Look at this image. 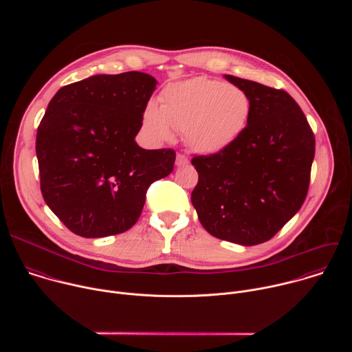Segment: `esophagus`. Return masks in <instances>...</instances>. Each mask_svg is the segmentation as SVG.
I'll return each instance as SVG.
<instances>
[{
    "label": "esophagus",
    "mask_w": 352,
    "mask_h": 352,
    "mask_svg": "<svg viewBox=\"0 0 352 352\" xmlns=\"http://www.w3.org/2000/svg\"><path fill=\"white\" fill-rule=\"evenodd\" d=\"M189 163V159L185 156V155H177V162H175V164L178 166V167H182V166H186Z\"/></svg>",
    "instance_id": "obj_1"
}]
</instances>
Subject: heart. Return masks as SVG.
<instances>
[{
    "label": "heart",
    "instance_id": "1",
    "mask_svg": "<svg viewBox=\"0 0 352 352\" xmlns=\"http://www.w3.org/2000/svg\"><path fill=\"white\" fill-rule=\"evenodd\" d=\"M249 94L226 82L195 78L170 85L160 106L150 102L143 113L147 133L157 142L174 138L175 129L197 153L216 155L234 144L248 126Z\"/></svg>",
    "mask_w": 352,
    "mask_h": 352
}]
</instances>
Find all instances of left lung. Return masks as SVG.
Segmentation results:
<instances>
[{
	"instance_id": "obj_1",
	"label": "left lung",
	"mask_w": 352,
	"mask_h": 352,
	"mask_svg": "<svg viewBox=\"0 0 352 352\" xmlns=\"http://www.w3.org/2000/svg\"><path fill=\"white\" fill-rule=\"evenodd\" d=\"M224 78L249 94V122L223 152L192 159L199 181L190 200L209 234L252 246L269 241L302 206L315 136L287 91L232 75Z\"/></svg>"
}]
</instances>
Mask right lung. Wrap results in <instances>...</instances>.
<instances>
[{
	"mask_svg": "<svg viewBox=\"0 0 352 352\" xmlns=\"http://www.w3.org/2000/svg\"><path fill=\"white\" fill-rule=\"evenodd\" d=\"M157 80L143 72L93 75L61 87L38 125L36 155L47 206L76 235L129 230L150 184L171 174L175 152L135 136Z\"/></svg>",
	"mask_w": 352,
	"mask_h": 352,
	"instance_id": "1",
	"label": "right lung"
}]
</instances>
